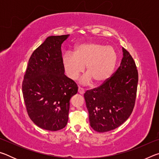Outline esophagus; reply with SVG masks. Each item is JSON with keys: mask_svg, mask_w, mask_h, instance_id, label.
I'll use <instances>...</instances> for the list:
<instances>
[{"mask_svg": "<svg viewBox=\"0 0 159 159\" xmlns=\"http://www.w3.org/2000/svg\"><path fill=\"white\" fill-rule=\"evenodd\" d=\"M78 91H79V93L80 94H81V95H83V94H84V93H85L84 89H83V88H80V87H79V89H78Z\"/></svg>", "mask_w": 159, "mask_h": 159, "instance_id": "obj_1", "label": "esophagus"}]
</instances>
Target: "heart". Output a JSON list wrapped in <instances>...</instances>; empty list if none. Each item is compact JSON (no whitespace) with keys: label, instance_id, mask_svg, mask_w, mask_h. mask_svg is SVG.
I'll use <instances>...</instances> for the list:
<instances>
[{"label":"heart","instance_id":"b5f03b06","mask_svg":"<svg viewBox=\"0 0 159 159\" xmlns=\"http://www.w3.org/2000/svg\"><path fill=\"white\" fill-rule=\"evenodd\" d=\"M117 62V55L114 48L95 42L78 45L74 52L63 55L62 64L67 76L76 80L84 71L87 74L80 82L88 84L92 80L99 85L107 81L114 72Z\"/></svg>","mask_w":159,"mask_h":159}]
</instances>
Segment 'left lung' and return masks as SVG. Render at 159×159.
Masks as SVG:
<instances>
[{
  "instance_id": "left-lung-1",
  "label": "left lung",
  "mask_w": 159,
  "mask_h": 159,
  "mask_svg": "<svg viewBox=\"0 0 159 159\" xmlns=\"http://www.w3.org/2000/svg\"><path fill=\"white\" fill-rule=\"evenodd\" d=\"M122 50L120 65L113 76L84 94L90 126L99 133L119 127L130 116L134 106L138 72L130 54L125 48Z\"/></svg>"
}]
</instances>
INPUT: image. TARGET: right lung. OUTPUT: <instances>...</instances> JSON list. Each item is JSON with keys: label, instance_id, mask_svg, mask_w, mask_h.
<instances>
[{"label": "right lung", "instance_id": "1", "mask_svg": "<svg viewBox=\"0 0 159 159\" xmlns=\"http://www.w3.org/2000/svg\"><path fill=\"white\" fill-rule=\"evenodd\" d=\"M69 36L48 37L32 53L22 82L29 118L47 130L66 125L70 99L78 92L76 83L64 74L62 64L61 45Z\"/></svg>", "mask_w": 159, "mask_h": 159}]
</instances>
